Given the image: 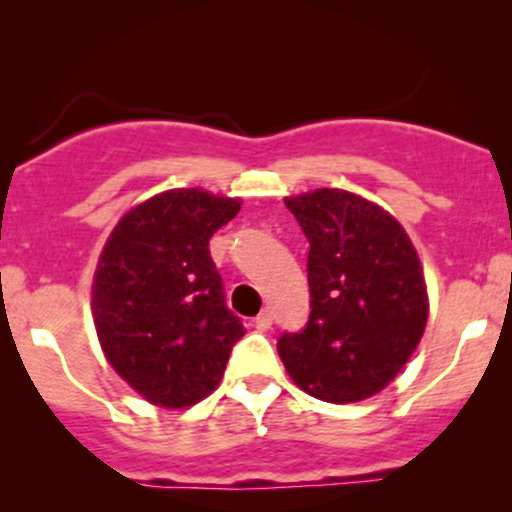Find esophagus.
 <instances>
[{
    "label": "esophagus",
    "mask_w": 512,
    "mask_h": 512,
    "mask_svg": "<svg viewBox=\"0 0 512 512\" xmlns=\"http://www.w3.org/2000/svg\"><path fill=\"white\" fill-rule=\"evenodd\" d=\"M272 311H269V308H265V311H262L260 313V316H257L255 318V325H257V328H260V330H269V328H272Z\"/></svg>",
    "instance_id": "34e87169"
}]
</instances>
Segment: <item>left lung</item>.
<instances>
[{
  "label": "left lung",
  "instance_id": "obj_1",
  "mask_svg": "<svg viewBox=\"0 0 512 512\" xmlns=\"http://www.w3.org/2000/svg\"><path fill=\"white\" fill-rule=\"evenodd\" d=\"M308 245L311 316L277 342L296 386L330 403L374 396L403 369L428 323L418 252L381 206L342 189L286 199Z\"/></svg>",
  "mask_w": 512,
  "mask_h": 512
}]
</instances>
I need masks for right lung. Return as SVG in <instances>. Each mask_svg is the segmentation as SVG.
I'll list each match as a JSON object with an SVG mask.
<instances>
[{
  "label": "right lung",
  "mask_w": 512,
  "mask_h": 512,
  "mask_svg": "<svg viewBox=\"0 0 512 512\" xmlns=\"http://www.w3.org/2000/svg\"><path fill=\"white\" fill-rule=\"evenodd\" d=\"M238 211L240 199L172 189L128 211L106 240L92 286L101 350L155 406L209 396L245 335L209 252Z\"/></svg>",
  "instance_id": "right-lung-1"
}]
</instances>
